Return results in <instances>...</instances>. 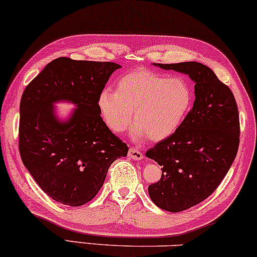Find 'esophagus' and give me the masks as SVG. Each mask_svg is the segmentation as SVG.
Wrapping results in <instances>:
<instances>
[{"label":"esophagus","mask_w":257,"mask_h":257,"mask_svg":"<svg viewBox=\"0 0 257 257\" xmlns=\"http://www.w3.org/2000/svg\"><path fill=\"white\" fill-rule=\"evenodd\" d=\"M128 155L131 157L132 159H134V160H141L142 158H144V154H142V152H140L139 149L136 148H131L128 152Z\"/></svg>","instance_id":"1"}]
</instances>
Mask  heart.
Returning <instances> with one entry per match:
<instances>
[{
  "label": "heart",
  "mask_w": 257,
  "mask_h": 257,
  "mask_svg": "<svg viewBox=\"0 0 257 257\" xmlns=\"http://www.w3.org/2000/svg\"><path fill=\"white\" fill-rule=\"evenodd\" d=\"M193 91L184 78L167 77L148 69L123 74L116 91L104 89L98 96V109L106 125L116 134L126 131L133 121V139L161 141L173 135L190 112Z\"/></svg>",
  "instance_id": "obj_1"
}]
</instances>
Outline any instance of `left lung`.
I'll use <instances>...</instances> for the list:
<instances>
[{
  "instance_id": "obj_1",
  "label": "left lung",
  "mask_w": 257,
  "mask_h": 257,
  "mask_svg": "<svg viewBox=\"0 0 257 257\" xmlns=\"http://www.w3.org/2000/svg\"><path fill=\"white\" fill-rule=\"evenodd\" d=\"M158 65L196 83V99L180 128L146 152L162 167L149 197L162 210L180 212L211 196L228 173L239 146V115L232 91L210 67L196 61Z\"/></svg>"
}]
</instances>
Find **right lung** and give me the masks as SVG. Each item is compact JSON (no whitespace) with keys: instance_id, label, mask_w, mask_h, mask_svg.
I'll return each mask as SVG.
<instances>
[{"instance_id":"right-lung-1","label":"right lung","mask_w":257,"mask_h":257,"mask_svg":"<svg viewBox=\"0 0 257 257\" xmlns=\"http://www.w3.org/2000/svg\"><path fill=\"white\" fill-rule=\"evenodd\" d=\"M121 65L60 57L26 86L20 102L19 151L41 190L58 203L80 206L93 199L110 165L128 146L99 115L98 96ZM76 102L69 121L54 117L51 104Z\"/></svg>"}]
</instances>
